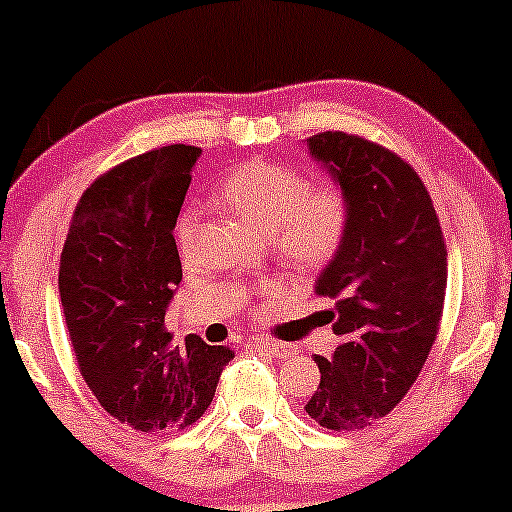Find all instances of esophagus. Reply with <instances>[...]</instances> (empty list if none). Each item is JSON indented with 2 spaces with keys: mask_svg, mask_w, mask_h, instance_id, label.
<instances>
[{
  "mask_svg": "<svg viewBox=\"0 0 512 512\" xmlns=\"http://www.w3.org/2000/svg\"><path fill=\"white\" fill-rule=\"evenodd\" d=\"M250 349L262 351V354H269L274 358H289L293 354L291 344H281V342H272V339H255L250 342Z\"/></svg>",
  "mask_w": 512,
  "mask_h": 512,
  "instance_id": "obj_1",
  "label": "esophagus"
}]
</instances>
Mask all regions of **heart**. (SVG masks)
Listing matches in <instances>:
<instances>
[{
	"instance_id": "b5f03b06",
	"label": "heart",
	"mask_w": 512,
	"mask_h": 512,
	"mask_svg": "<svg viewBox=\"0 0 512 512\" xmlns=\"http://www.w3.org/2000/svg\"><path fill=\"white\" fill-rule=\"evenodd\" d=\"M214 199L255 231L272 236L281 257L301 272L330 264L349 233L351 202L344 187L334 182L310 187L308 175L284 163H245L221 182ZM195 228V216H182L180 252L190 250Z\"/></svg>"
}]
</instances>
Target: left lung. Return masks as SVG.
<instances>
[{"label":"left lung","instance_id":"8db88e82","mask_svg":"<svg viewBox=\"0 0 512 512\" xmlns=\"http://www.w3.org/2000/svg\"><path fill=\"white\" fill-rule=\"evenodd\" d=\"M315 161L351 202L342 248L315 293L334 301L327 322L342 339L315 356L320 385L305 411L330 431H361L390 414L419 378L443 315L448 250L416 170L385 146L346 132L308 139Z\"/></svg>","mask_w":512,"mask_h":512}]
</instances>
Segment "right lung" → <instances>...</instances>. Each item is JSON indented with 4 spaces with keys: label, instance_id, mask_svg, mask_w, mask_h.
<instances>
[{
    "label": "right lung",
    "instance_id": "add662e5",
    "mask_svg": "<svg viewBox=\"0 0 512 512\" xmlns=\"http://www.w3.org/2000/svg\"><path fill=\"white\" fill-rule=\"evenodd\" d=\"M202 149L173 144L110 168L81 195L60 257V298L86 385L122 424L190 426L214 399L228 346H170L182 281L173 228Z\"/></svg>",
    "mask_w": 512,
    "mask_h": 512
}]
</instances>
